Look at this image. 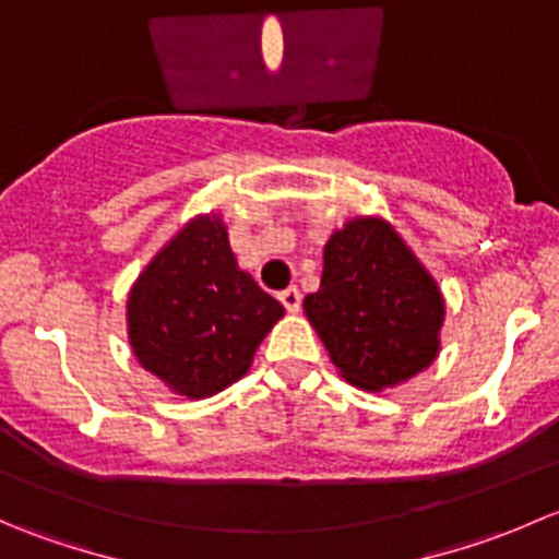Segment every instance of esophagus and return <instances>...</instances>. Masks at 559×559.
Here are the masks:
<instances>
[{
	"label": "esophagus",
	"instance_id": "esophagus-1",
	"mask_svg": "<svg viewBox=\"0 0 559 559\" xmlns=\"http://www.w3.org/2000/svg\"><path fill=\"white\" fill-rule=\"evenodd\" d=\"M278 300H281V306H284L289 313H297V311H300V306H302V295H300V289H297V286H289V289L281 292Z\"/></svg>",
	"mask_w": 559,
	"mask_h": 559
}]
</instances>
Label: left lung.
<instances>
[{
  "label": "left lung",
  "instance_id": "8db88e82",
  "mask_svg": "<svg viewBox=\"0 0 559 559\" xmlns=\"http://www.w3.org/2000/svg\"><path fill=\"white\" fill-rule=\"evenodd\" d=\"M302 308L343 379L368 392L414 379L441 352V289L384 218L335 229Z\"/></svg>",
  "mask_w": 559,
  "mask_h": 559
}]
</instances>
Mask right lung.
<instances>
[{"label":"right lung","mask_w":559,"mask_h":559,"mask_svg":"<svg viewBox=\"0 0 559 559\" xmlns=\"http://www.w3.org/2000/svg\"><path fill=\"white\" fill-rule=\"evenodd\" d=\"M281 316L284 306L238 267L216 213L191 218L151 259L127 300L138 362L189 400L243 379Z\"/></svg>","instance_id":"right-lung-1"}]
</instances>
